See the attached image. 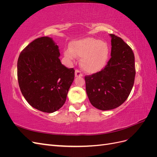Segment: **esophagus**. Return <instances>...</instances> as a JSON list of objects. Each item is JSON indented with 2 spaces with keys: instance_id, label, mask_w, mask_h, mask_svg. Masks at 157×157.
<instances>
[{
  "instance_id": "1",
  "label": "esophagus",
  "mask_w": 157,
  "mask_h": 157,
  "mask_svg": "<svg viewBox=\"0 0 157 157\" xmlns=\"http://www.w3.org/2000/svg\"><path fill=\"white\" fill-rule=\"evenodd\" d=\"M75 77H82V73H80V71H79L78 70H76L75 71Z\"/></svg>"
}]
</instances>
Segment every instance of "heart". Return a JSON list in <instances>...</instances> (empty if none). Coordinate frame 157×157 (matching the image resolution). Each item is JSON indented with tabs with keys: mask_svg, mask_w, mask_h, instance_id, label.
<instances>
[{
	"mask_svg": "<svg viewBox=\"0 0 157 157\" xmlns=\"http://www.w3.org/2000/svg\"><path fill=\"white\" fill-rule=\"evenodd\" d=\"M109 48L105 42L91 37H86L73 41L71 48L66 49L64 56L73 61L76 56L82 58L80 66L88 73L94 74L101 71L107 63Z\"/></svg>",
	"mask_w": 157,
	"mask_h": 157,
	"instance_id": "b5f03b06",
	"label": "heart"
}]
</instances>
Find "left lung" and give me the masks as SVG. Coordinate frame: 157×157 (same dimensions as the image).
<instances>
[{
	"label": "left lung",
	"instance_id": "obj_1",
	"mask_svg": "<svg viewBox=\"0 0 157 157\" xmlns=\"http://www.w3.org/2000/svg\"><path fill=\"white\" fill-rule=\"evenodd\" d=\"M111 58L105 68L86 76V90L92 105L102 111L121 105L132 91L136 75L134 54L121 38L110 34Z\"/></svg>",
	"mask_w": 157,
	"mask_h": 157
}]
</instances>
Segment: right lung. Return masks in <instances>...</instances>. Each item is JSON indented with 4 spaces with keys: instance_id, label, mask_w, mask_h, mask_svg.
I'll return each instance as SVG.
<instances>
[{
    "instance_id": "right-lung-1",
    "label": "right lung",
    "mask_w": 157,
    "mask_h": 157,
    "mask_svg": "<svg viewBox=\"0 0 157 157\" xmlns=\"http://www.w3.org/2000/svg\"><path fill=\"white\" fill-rule=\"evenodd\" d=\"M59 47L48 36L38 38L22 50L17 79L22 95L33 108L54 113L62 107L75 77V70L61 64Z\"/></svg>"
}]
</instances>
